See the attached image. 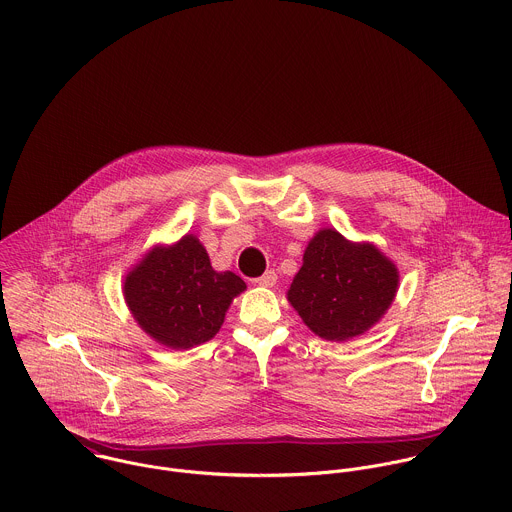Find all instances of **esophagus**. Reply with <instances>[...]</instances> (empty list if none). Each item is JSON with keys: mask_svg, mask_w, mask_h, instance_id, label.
Listing matches in <instances>:
<instances>
[{"mask_svg": "<svg viewBox=\"0 0 512 512\" xmlns=\"http://www.w3.org/2000/svg\"><path fill=\"white\" fill-rule=\"evenodd\" d=\"M277 283V273L275 271H267L263 277L255 279V285L259 287H273Z\"/></svg>", "mask_w": 512, "mask_h": 512, "instance_id": "esophagus-1", "label": "esophagus"}]
</instances>
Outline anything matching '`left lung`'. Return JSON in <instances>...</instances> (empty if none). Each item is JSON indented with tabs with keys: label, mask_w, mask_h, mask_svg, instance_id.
I'll return each instance as SVG.
<instances>
[{
	"label": "left lung",
	"mask_w": 512,
	"mask_h": 512,
	"mask_svg": "<svg viewBox=\"0 0 512 512\" xmlns=\"http://www.w3.org/2000/svg\"><path fill=\"white\" fill-rule=\"evenodd\" d=\"M398 285V267L376 245L320 229L305 249L287 299L314 334L344 342L386 314Z\"/></svg>",
	"instance_id": "left-lung-1"
}]
</instances>
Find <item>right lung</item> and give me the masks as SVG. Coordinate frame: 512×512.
Returning a JSON list of instances; mask_svg holds the SVG:
<instances>
[{"label":"right lung","instance_id":"add662e5","mask_svg":"<svg viewBox=\"0 0 512 512\" xmlns=\"http://www.w3.org/2000/svg\"><path fill=\"white\" fill-rule=\"evenodd\" d=\"M245 281L217 273L196 235L152 247L124 279V301L140 328L156 342L188 350L211 340Z\"/></svg>","mask_w":512,"mask_h":512}]
</instances>
